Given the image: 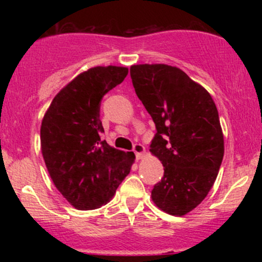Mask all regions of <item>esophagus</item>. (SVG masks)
<instances>
[{"label": "esophagus", "mask_w": 262, "mask_h": 262, "mask_svg": "<svg viewBox=\"0 0 262 262\" xmlns=\"http://www.w3.org/2000/svg\"><path fill=\"white\" fill-rule=\"evenodd\" d=\"M133 151L135 154V158H137V160H140V159H143L144 154H145V148H144L141 144H135Z\"/></svg>", "instance_id": "1"}]
</instances>
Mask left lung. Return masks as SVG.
Segmentation results:
<instances>
[{"label": "left lung", "instance_id": "1", "mask_svg": "<svg viewBox=\"0 0 262 262\" xmlns=\"http://www.w3.org/2000/svg\"><path fill=\"white\" fill-rule=\"evenodd\" d=\"M135 93L155 123L150 152L164 177L151 200L167 214H187L214 185L224 155V137L209 92L176 66H130Z\"/></svg>", "mask_w": 262, "mask_h": 262}]
</instances>
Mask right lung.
I'll list each match as a JSON object with an SVG mask.
<instances>
[{"instance_id":"obj_1","label":"right lung","mask_w":262,"mask_h":262,"mask_svg":"<svg viewBox=\"0 0 262 262\" xmlns=\"http://www.w3.org/2000/svg\"><path fill=\"white\" fill-rule=\"evenodd\" d=\"M128 68L96 66L60 90L44 114L40 148L54 185L80 210L100 208L112 200L130 172L135 155L101 140V100L123 82Z\"/></svg>"}]
</instances>
